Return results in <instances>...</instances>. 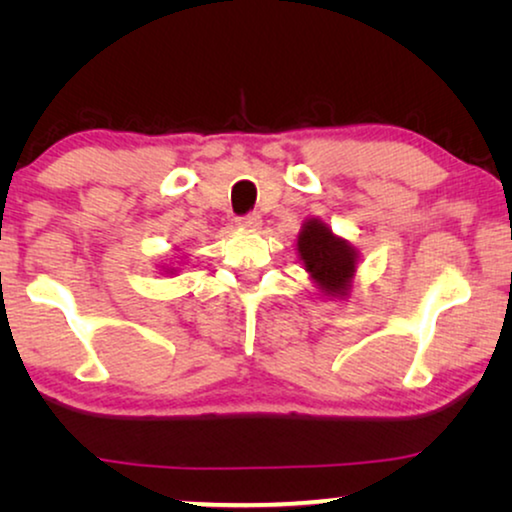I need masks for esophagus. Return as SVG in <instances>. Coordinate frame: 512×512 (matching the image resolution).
<instances>
[{
  "label": "esophagus",
  "mask_w": 512,
  "mask_h": 512,
  "mask_svg": "<svg viewBox=\"0 0 512 512\" xmlns=\"http://www.w3.org/2000/svg\"><path fill=\"white\" fill-rule=\"evenodd\" d=\"M237 223H240L242 228H258V226H261V214L249 212V214L240 216V219H237Z\"/></svg>",
  "instance_id": "esophagus-1"
}]
</instances>
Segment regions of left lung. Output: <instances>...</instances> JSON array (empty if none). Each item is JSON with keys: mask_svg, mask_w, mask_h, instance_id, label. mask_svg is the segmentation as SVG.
<instances>
[{"mask_svg": "<svg viewBox=\"0 0 512 512\" xmlns=\"http://www.w3.org/2000/svg\"><path fill=\"white\" fill-rule=\"evenodd\" d=\"M298 251L305 268L328 293H345L354 272V249L345 240L333 237L324 223L312 219L298 237Z\"/></svg>", "mask_w": 512, "mask_h": 512, "instance_id": "1", "label": "left lung"}]
</instances>
